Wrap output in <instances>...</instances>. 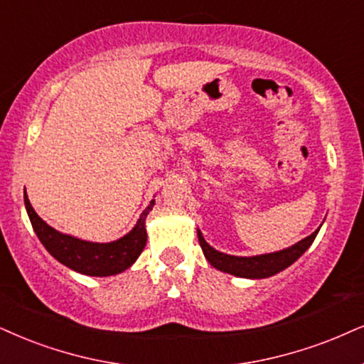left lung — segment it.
Segmentation results:
<instances>
[{
  "mask_svg": "<svg viewBox=\"0 0 364 364\" xmlns=\"http://www.w3.org/2000/svg\"><path fill=\"white\" fill-rule=\"evenodd\" d=\"M317 232H319V230L314 231L311 236L304 237L302 241L290 246V248L270 255H259V257H231V255H224L205 243L203 232L197 231V236H199V245L204 251V257L208 258V262L214 268L243 278H267L285 270L295 259L302 257L309 246L314 243Z\"/></svg>",
  "mask_w": 364,
  "mask_h": 364,
  "instance_id": "8db88e82",
  "label": "left lung"
}]
</instances>
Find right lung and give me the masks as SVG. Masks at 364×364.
<instances>
[{
	"label": "right lung",
	"mask_w": 364,
	"mask_h": 364,
	"mask_svg": "<svg viewBox=\"0 0 364 364\" xmlns=\"http://www.w3.org/2000/svg\"><path fill=\"white\" fill-rule=\"evenodd\" d=\"M25 205L38 240L42 241V245L53 258L75 272L84 273V275L107 277L124 272L140 257L146 245L145 218L148 210L155 205V200H151L150 205L145 209V213L138 219L136 226L127 236L113 241V243H89V241L77 240L74 236L55 231L35 213L28 197H26V192Z\"/></svg>",
	"instance_id": "right-lung-1"
}]
</instances>
